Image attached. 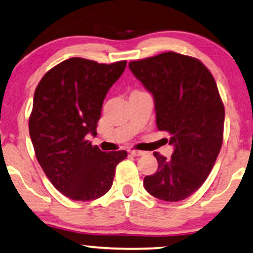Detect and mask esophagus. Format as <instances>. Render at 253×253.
<instances>
[{"mask_svg":"<svg viewBox=\"0 0 253 253\" xmlns=\"http://www.w3.org/2000/svg\"><path fill=\"white\" fill-rule=\"evenodd\" d=\"M128 153L133 156H141L145 154V152H142V150H136V149H129Z\"/></svg>","mask_w":253,"mask_h":253,"instance_id":"esophagus-1","label":"esophagus"}]
</instances>
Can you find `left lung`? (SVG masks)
I'll use <instances>...</instances> for the list:
<instances>
[{
	"mask_svg": "<svg viewBox=\"0 0 253 253\" xmlns=\"http://www.w3.org/2000/svg\"><path fill=\"white\" fill-rule=\"evenodd\" d=\"M128 65L154 95L158 128L175 147L169 159L154 153L158 170L143 185L159 200H185L209 176L223 143L225 111L215 79L201 60L172 51Z\"/></svg>",
	"mask_w": 253,
	"mask_h": 253,
	"instance_id": "obj_1",
	"label": "left lung"
}]
</instances>
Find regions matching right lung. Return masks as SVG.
I'll return each instance as SVG.
<instances>
[{"label": "right lung", "instance_id": "1", "mask_svg": "<svg viewBox=\"0 0 253 253\" xmlns=\"http://www.w3.org/2000/svg\"><path fill=\"white\" fill-rule=\"evenodd\" d=\"M126 63L73 57L50 69L35 91L29 118L35 154L53 187L71 200L106 194L117 165L127 158L126 150L101 152L86 139L97 134L104 99Z\"/></svg>", "mask_w": 253, "mask_h": 253}]
</instances>
